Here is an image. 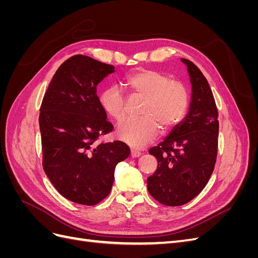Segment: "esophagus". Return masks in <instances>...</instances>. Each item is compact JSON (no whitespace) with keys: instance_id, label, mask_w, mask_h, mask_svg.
I'll list each match as a JSON object with an SVG mask.
<instances>
[{"instance_id":"esophagus-1","label":"esophagus","mask_w":258,"mask_h":258,"mask_svg":"<svg viewBox=\"0 0 258 258\" xmlns=\"http://www.w3.org/2000/svg\"><path fill=\"white\" fill-rule=\"evenodd\" d=\"M130 155H131V157L137 158V157H140V156L142 155V153L141 152H138V151H131Z\"/></svg>"}]
</instances>
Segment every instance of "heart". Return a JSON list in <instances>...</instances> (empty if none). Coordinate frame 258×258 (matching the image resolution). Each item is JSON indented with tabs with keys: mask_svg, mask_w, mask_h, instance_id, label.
<instances>
[{
	"mask_svg": "<svg viewBox=\"0 0 258 258\" xmlns=\"http://www.w3.org/2000/svg\"><path fill=\"white\" fill-rule=\"evenodd\" d=\"M124 86L131 96L144 98L140 119H128L117 127L119 140L142 148L158 137L159 129L169 130L183 119L189 105V93L181 82L157 70L140 69L128 75ZM100 104L116 121L126 117V98L118 87H107L100 95Z\"/></svg>",
	"mask_w": 258,
	"mask_h": 258,
	"instance_id": "1",
	"label": "heart"
}]
</instances>
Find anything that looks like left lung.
Here are the masks:
<instances>
[{
    "instance_id": "1",
    "label": "left lung",
    "mask_w": 258,
    "mask_h": 258,
    "mask_svg": "<svg viewBox=\"0 0 258 258\" xmlns=\"http://www.w3.org/2000/svg\"><path fill=\"white\" fill-rule=\"evenodd\" d=\"M181 60L191 84L188 113L148 151L158 161L157 170L147 178L148 192L169 207L187 204L205 188L217 156L218 113L212 90L197 66Z\"/></svg>"
}]
</instances>
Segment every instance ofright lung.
Listing matches in <instances>:
<instances>
[{"mask_svg":"<svg viewBox=\"0 0 258 258\" xmlns=\"http://www.w3.org/2000/svg\"><path fill=\"white\" fill-rule=\"evenodd\" d=\"M115 68L83 54L62 63L45 92L40 110L43 168L60 195L95 206L112 189L115 167L128 158L120 141L97 144L114 127L97 96V86Z\"/></svg>","mask_w":258,"mask_h":258,"instance_id":"add662e5","label":"right lung"}]
</instances>
